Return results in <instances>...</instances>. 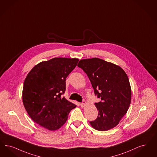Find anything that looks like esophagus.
<instances>
[{"label": "esophagus", "instance_id": "esophagus-1", "mask_svg": "<svg viewBox=\"0 0 157 157\" xmlns=\"http://www.w3.org/2000/svg\"><path fill=\"white\" fill-rule=\"evenodd\" d=\"M86 102L85 101H83L82 103H81L80 105H81V106L82 107H83L86 105Z\"/></svg>", "mask_w": 157, "mask_h": 157}]
</instances>
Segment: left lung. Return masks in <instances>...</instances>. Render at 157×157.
<instances>
[{
  "mask_svg": "<svg viewBox=\"0 0 157 157\" xmlns=\"http://www.w3.org/2000/svg\"><path fill=\"white\" fill-rule=\"evenodd\" d=\"M78 67L87 74L94 94L101 101L95 103L98 116L90 121L98 131H107L119 123L131 103L132 89L128 78L120 66L93 58L79 61Z\"/></svg>",
  "mask_w": 157,
  "mask_h": 157,
  "instance_id": "1",
  "label": "left lung"
}]
</instances>
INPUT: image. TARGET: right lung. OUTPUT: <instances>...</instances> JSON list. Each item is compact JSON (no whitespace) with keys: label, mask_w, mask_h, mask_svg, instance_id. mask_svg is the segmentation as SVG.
Returning a JSON list of instances; mask_svg holds the SVG:
<instances>
[{"label":"right lung","mask_w":157,"mask_h":157,"mask_svg":"<svg viewBox=\"0 0 157 157\" xmlns=\"http://www.w3.org/2000/svg\"><path fill=\"white\" fill-rule=\"evenodd\" d=\"M78 61V58H54L38 63L27 74L22 100L28 114L38 124L51 131L58 130L76 107L61 95L66 78Z\"/></svg>","instance_id":"obj_1"}]
</instances>
